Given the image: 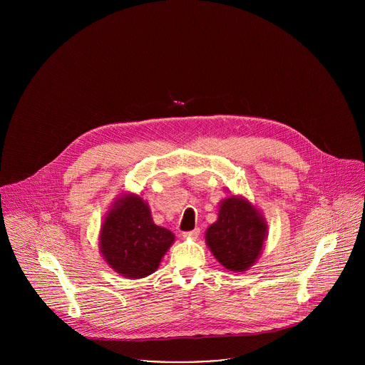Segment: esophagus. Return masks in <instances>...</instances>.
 <instances>
[{
    "mask_svg": "<svg viewBox=\"0 0 365 365\" xmlns=\"http://www.w3.org/2000/svg\"><path fill=\"white\" fill-rule=\"evenodd\" d=\"M199 232H200V230H199V228H195V230H192V231H185V232H182V235H183V238H192V240H195V238H197Z\"/></svg>",
    "mask_w": 365,
    "mask_h": 365,
    "instance_id": "esophagus-1",
    "label": "esophagus"
}]
</instances>
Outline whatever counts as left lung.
<instances>
[{
    "instance_id": "8db88e82",
    "label": "left lung",
    "mask_w": 365,
    "mask_h": 365,
    "mask_svg": "<svg viewBox=\"0 0 365 365\" xmlns=\"http://www.w3.org/2000/svg\"><path fill=\"white\" fill-rule=\"evenodd\" d=\"M267 235V225L255 207L241 197L222 200L218 221L206 231V242L218 262L231 272L255 263Z\"/></svg>"
}]
</instances>
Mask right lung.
<instances>
[{
    "mask_svg": "<svg viewBox=\"0 0 365 365\" xmlns=\"http://www.w3.org/2000/svg\"><path fill=\"white\" fill-rule=\"evenodd\" d=\"M175 235L151 220L147 203L124 196L101 228V252L107 263L128 279H141L159 267Z\"/></svg>",
    "mask_w": 365,
    "mask_h": 365,
    "instance_id": "1",
    "label": "right lung"
}]
</instances>
